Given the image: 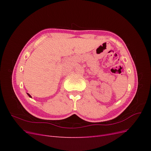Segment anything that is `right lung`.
Returning a JSON list of instances; mask_svg holds the SVG:
<instances>
[{"instance_id": "right-lung-1", "label": "right lung", "mask_w": 151, "mask_h": 151, "mask_svg": "<svg viewBox=\"0 0 151 151\" xmlns=\"http://www.w3.org/2000/svg\"><path fill=\"white\" fill-rule=\"evenodd\" d=\"M27 94H28V96L29 97V98H32V97H31V96L29 94H28V93H27Z\"/></svg>"}]
</instances>
